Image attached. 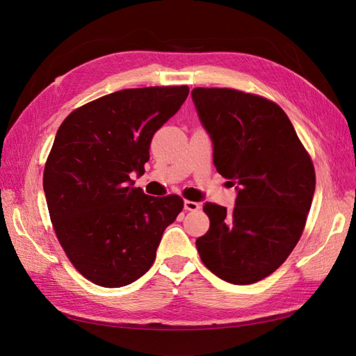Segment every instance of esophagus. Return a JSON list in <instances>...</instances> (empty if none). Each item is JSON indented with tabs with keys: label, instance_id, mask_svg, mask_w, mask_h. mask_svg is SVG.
Listing matches in <instances>:
<instances>
[{
	"label": "esophagus",
	"instance_id": "34e87169",
	"mask_svg": "<svg viewBox=\"0 0 356 356\" xmlns=\"http://www.w3.org/2000/svg\"><path fill=\"white\" fill-rule=\"evenodd\" d=\"M184 207H185L186 211H197V209H200V203L191 202V200H185L184 202Z\"/></svg>",
	"mask_w": 356,
	"mask_h": 356
}]
</instances>
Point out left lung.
<instances>
[{
  "label": "left lung",
  "instance_id": "8db88e82",
  "mask_svg": "<svg viewBox=\"0 0 356 356\" xmlns=\"http://www.w3.org/2000/svg\"><path fill=\"white\" fill-rule=\"evenodd\" d=\"M214 145V165L237 188L236 207L205 203L209 229L195 240L203 264L232 284L277 270L303 234L315 193L312 159L286 113L234 88L193 90Z\"/></svg>",
  "mask_w": 356,
  "mask_h": 356
}]
</instances>
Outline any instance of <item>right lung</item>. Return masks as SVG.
Segmentation results:
<instances>
[{
    "label": "right lung",
    "mask_w": 356,
    "mask_h": 356,
    "mask_svg": "<svg viewBox=\"0 0 356 356\" xmlns=\"http://www.w3.org/2000/svg\"><path fill=\"white\" fill-rule=\"evenodd\" d=\"M188 86L127 88L73 110L59 127L44 168L50 220L81 275L127 286L153 266L162 234L184 209L177 194L133 188L154 133L176 115Z\"/></svg>",
    "instance_id": "obj_1"
}]
</instances>
